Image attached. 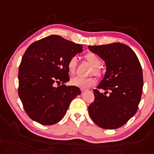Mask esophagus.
<instances>
[{
    "instance_id": "34e87169",
    "label": "esophagus",
    "mask_w": 154,
    "mask_h": 154,
    "mask_svg": "<svg viewBox=\"0 0 154 154\" xmlns=\"http://www.w3.org/2000/svg\"><path fill=\"white\" fill-rule=\"evenodd\" d=\"M80 90H81L82 91H85L86 90V88H80Z\"/></svg>"
}]
</instances>
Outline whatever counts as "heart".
<instances>
[{
	"label": "heart",
	"mask_w": 154,
	"mask_h": 154,
	"mask_svg": "<svg viewBox=\"0 0 154 154\" xmlns=\"http://www.w3.org/2000/svg\"><path fill=\"white\" fill-rule=\"evenodd\" d=\"M85 60L88 61L91 66H93L91 74L95 75L97 77H101L102 75V71L100 66H102V61L100 57L93 52H88L84 56ZM77 65V59L75 57H72L68 60L67 63L68 70L70 75H74L76 72ZM70 84L72 86L79 87V88H88L96 84V79L93 77L87 78H82L79 77H73L70 79Z\"/></svg>",
	"instance_id": "obj_1"
}]
</instances>
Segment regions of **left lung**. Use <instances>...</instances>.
Masks as SVG:
<instances>
[{"instance_id": "left-lung-1", "label": "left lung", "mask_w": 154, "mask_h": 154, "mask_svg": "<svg viewBox=\"0 0 154 154\" xmlns=\"http://www.w3.org/2000/svg\"><path fill=\"white\" fill-rule=\"evenodd\" d=\"M89 50L105 61L106 72L88 106L94 122L105 129H116L125 125L138 109L143 88L140 63L131 48L121 43L88 45ZM103 89L109 95L100 93Z\"/></svg>"}]
</instances>
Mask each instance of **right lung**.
Listing matches in <instances>:
<instances>
[{"instance_id":"1","label":"right lung","mask_w":154,"mask_h":154,"mask_svg":"<svg viewBox=\"0 0 154 154\" xmlns=\"http://www.w3.org/2000/svg\"><path fill=\"white\" fill-rule=\"evenodd\" d=\"M82 48L60 36L50 35L27 48L18 69V93L32 120L43 125L59 122L71 101L81 93L77 86L64 84L70 80L68 61L82 52Z\"/></svg>"}]
</instances>
